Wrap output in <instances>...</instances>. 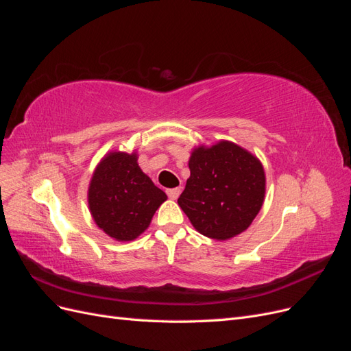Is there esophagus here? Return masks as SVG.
Returning a JSON list of instances; mask_svg holds the SVG:
<instances>
[{
  "mask_svg": "<svg viewBox=\"0 0 351 351\" xmlns=\"http://www.w3.org/2000/svg\"><path fill=\"white\" fill-rule=\"evenodd\" d=\"M180 193H182V190H180V187H176V189H168V190H167V195H168V197H169V199H173V200H176V199L180 196Z\"/></svg>",
  "mask_w": 351,
  "mask_h": 351,
  "instance_id": "esophagus-1",
  "label": "esophagus"
}]
</instances>
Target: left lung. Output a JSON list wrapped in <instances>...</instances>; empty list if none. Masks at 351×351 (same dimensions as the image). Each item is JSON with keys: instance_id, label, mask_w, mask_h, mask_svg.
<instances>
[{"instance_id": "8db88e82", "label": "left lung", "mask_w": 351, "mask_h": 351, "mask_svg": "<svg viewBox=\"0 0 351 351\" xmlns=\"http://www.w3.org/2000/svg\"><path fill=\"white\" fill-rule=\"evenodd\" d=\"M189 168L190 177L177 202L200 234L228 240L247 230L265 199L259 159L236 143L221 141L195 147Z\"/></svg>"}]
</instances>
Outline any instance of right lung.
Masks as SVG:
<instances>
[{
  "label": "right lung",
  "instance_id": "obj_1",
  "mask_svg": "<svg viewBox=\"0 0 351 351\" xmlns=\"http://www.w3.org/2000/svg\"><path fill=\"white\" fill-rule=\"evenodd\" d=\"M167 200L137 164V154L110 152L95 168L88 204L97 226L117 241H132L149 227Z\"/></svg>",
  "mask_w": 351,
  "mask_h": 351
}]
</instances>
